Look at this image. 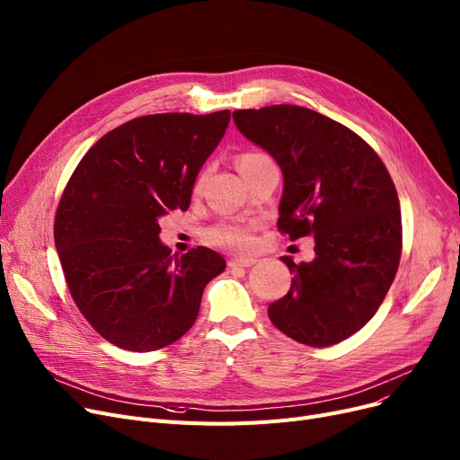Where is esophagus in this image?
Returning a JSON list of instances; mask_svg holds the SVG:
<instances>
[{"mask_svg": "<svg viewBox=\"0 0 460 460\" xmlns=\"http://www.w3.org/2000/svg\"><path fill=\"white\" fill-rule=\"evenodd\" d=\"M257 259L253 257H243V255H234L229 259V267H252L255 265Z\"/></svg>", "mask_w": 460, "mask_h": 460, "instance_id": "esophagus-1", "label": "esophagus"}]
</instances>
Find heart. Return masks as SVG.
<instances>
[{
	"label": "heart",
	"mask_w": 460,
	"mask_h": 460,
	"mask_svg": "<svg viewBox=\"0 0 460 460\" xmlns=\"http://www.w3.org/2000/svg\"><path fill=\"white\" fill-rule=\"evenodd\" d=\"M267 159L270 157L263 152H246L238 157V169L244 172L259 164L267 162ZM201 182L203 174L199 176L195 190L201 188ZM253 229L255 224L244 222V219H222V222L205 229V241L214 246H222L229 250H248L253 244Z\"/></svg>",
	"instance_id": "heart-1"
}]
</instances>
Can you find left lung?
<instances>
[{"label": "left lung", "mask_w": 460, "mask_h": 460, "mask_svg": "<svg viewBox=\"0 0 460 460\" xmlns=\"http://www.w3.org/2000/svg\"><path fill=\"white\" fill-rule=\"evenodd\" d=\"M233 119L284 172L278 231L315 241L310 263L282 257L293 279L269 306L270 322L312 348L346 341L377 312L401 263V205L387 167L349 128L306 107L244 109Z\"/></svg>", "instance_id": "left-lung-1"}]
</instances>
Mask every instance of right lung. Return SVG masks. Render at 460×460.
Masks as SVG:
<instances>
[{
	"label": "right lung",
	"mask_w": 460,
	"mask_h": 460,
	"mask_svg": "<svg viewBox=\"0 0 460 460\" xmlns=\"http://www.w3.org/2000/svg\"><path fill=\"white\" fill-rule=\"evenodd\" d=\"M231 112H164L103 135L58 203L54 243L76 308L111 344L155 351L195 323L226 259L208 248L172 255L157 219L188 210L197 172L222 141Z\"/></svg>",
	"instance_id": "obj_1"
}]
</instances>
